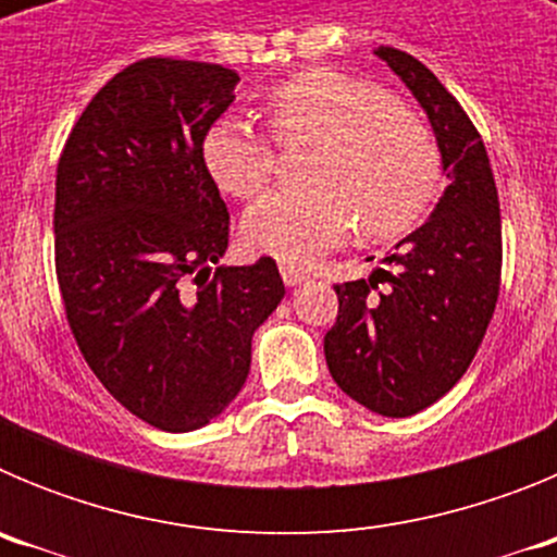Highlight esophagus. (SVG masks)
I'll return each mask as SVG.
<instances>
[{"instance_id": "esophagus-1", "label": "esophagus", "mask_w": 557, "mask_h": 557, "mask_svg": "<svg viewBox=\"0 0 557 557\" xmlns=\"http://www.w3.org/2000/svg\"><path fill=\"white\" fill-rule=\"evenodd\" d=\"M282 278L287 287H298V284H304L309 278L307 273H304L301 268H295V264H282Z\"/></svg>"}]
</instances>
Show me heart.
I'll list each match as a JSON object with an SVG mask.
<instances>
[{
	"label": "heart",
	"instance_id": "obj_1",
	"mask_svg": "<svg viewBox=\"0 0 557 557\" xmlns=\"http://www.w3.org/2000/svg\"><path fill=\"white\" fill-rule=\"evenodd\" d=\"M282 141L314 139L307 186L273 189L243 218L250 248L282 262L307 264L337 245L357 223L371 239L410 231L441 186L435 133L387 88L312 69L268 97ZM211 181L231 198H253L273 175L275 150L250 120L223 113L200 141Z\"/></svg>",
	"mask_w": 557,
	"mask_h": 557
}]
</instances>
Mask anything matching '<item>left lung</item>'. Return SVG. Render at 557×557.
I'll return each instance as SVG.
<instances>
[{"instance_id": "8db88e82", "label": "left lung", "mask_w": 557, "mask_h": 557, "mask_svg": "<svg viewBox=\"0 0 557 557\" xmlns=\"http://www.w3.org/2000/svg\"><path fill=\"white\" fill-rule=\"evenodd\" d=\"M430 116L449 186L421 228L385 256L391 270L337 284L323 337L339 391L371 412L407 418L435 405L471 366L494 318L502 218L494 172L469 113L418 58L373 49Z\"/></svg>"}]
</instances>
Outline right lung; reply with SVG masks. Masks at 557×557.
Here are the masks:
<instances>
[{"instance_id":"right-lung-1","label":"right lung","mask_w":557,"mask_h":557,"mask_svg":"<svg viewBox=\"0 0 557 557\" xmlns=\"http://www.w3.org/2000/svg\"><path fill=\"white\" fill-rule=\"evenodd\" d=\"M239 75L145 58L69 133L55 178V273L77 348L125 410L200 430L243 391L250 339L284 298L270 256L220 264L228 209L200 156Z\"/></svg>"}]
</instances>
